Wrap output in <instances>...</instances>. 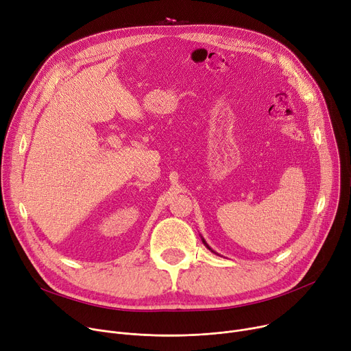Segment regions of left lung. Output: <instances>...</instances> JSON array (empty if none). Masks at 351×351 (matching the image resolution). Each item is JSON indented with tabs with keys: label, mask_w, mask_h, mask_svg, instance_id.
I'll list each match as a JSON object with an SVG mask.
<instances>
[{
	"label": "left lung",
	"mask_w": 351,
	"mask_h": 351,
	"mask_svg": "<svg viewBox=\"0 0 351 351\" xmlns=\"http://www.w3.org/2000/svg\"><path fill=\"white\" fill-rule=\"evenodd\" d=\"M202 241H203V243H204V245H206V246H207V247H208V249H210V250H211V252H214V250H213V249H211V247H210V246H208V245H207V243H206V241H204V239H203V238H202ZM214 253H215V252H214Z\"/></svg>",
	"instance_id": "left-lung-1"
}]
</instances>
